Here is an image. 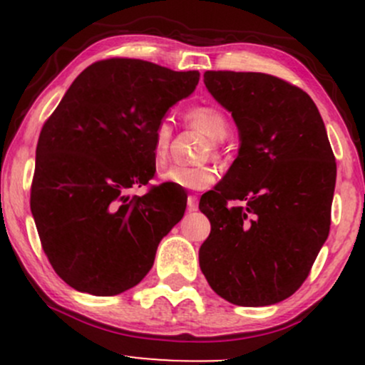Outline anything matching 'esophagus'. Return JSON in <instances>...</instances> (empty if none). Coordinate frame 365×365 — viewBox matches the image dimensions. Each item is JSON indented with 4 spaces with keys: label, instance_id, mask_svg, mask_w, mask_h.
<instances>
[{
    "label": "esophagus",
    "instance_id": "esophagus-1",
    "mask_svg": "<svg viewBox=\"0 0 365 365\" xmlns=\"http://www.w3.org/2000/svg\"><path fill=\"white\" fill-rule=\"evenodd\" d=\"M197 207H199L197 197L195 195H188L187 197V209H188V211H197Z\"/></svg>",
    "mask_w": 365,
    "mask_h": 365
}]
</instances>
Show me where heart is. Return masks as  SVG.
Returning <instances> with one entry per match:
<instances>
[{
  "label": "heart",
  "mask_w": 365,
  "mask_h": 365,
  "mask_svg": "<svg viewBox=\"0 0 365 365\" xmlns=\"http://www.w3.org/2000/svg\"><path fill=\"white\" fill-rule=\"evenodd\" d=\"M185 120L188 125L204 132L212 145L216 142L223 140L230 132V121L220 108L209 106V104H200L194 106L185 113ZM171 123L168 120H161L153 132V158L154 161L163 163L168 154V148L171 142ZM159 180L170 187L183 188V190H204L211 187L216 180V171L212 166H182L171 165L159 173Z\"/></svg>",
  "instance_id": "1"
}]
</instances>
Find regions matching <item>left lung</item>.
I'll use <instances>...</instances> for the list:
<instances>
[{
  "instance_id": "left-lung-1",
  "label": "left lung",
  "mask_w": 365,
  "mask_h": 365,
  "mask_svg": "<svg viewBox=\"0 0 365 365\" xmlns=\"http://www.w3.org/2000/svg\"><path fill=\"white\" fill-rule=\"evenodd\" d=\"M204 83L232 113L240 148L200 197L211 221L200 271L228 302L278 304L305 282L329 233L336 163L324 121L309 94L273 75L206 72Z\"/></svg>"
}]
</instances>
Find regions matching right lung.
Masks as SVG:
<instances>
[{"label":"right lung","instance_id":"add662e5","mask_svg":"<svg viewBox=\"0 0 365 365\" xmlns=\"http://www.w3.org/2000/svg\"><path fill=\"white\" fill-rule=\"evenodd\" d=\"M199 72L130 58L87 66L41 130L31 211L43 250L66 284L118 295L142 282L159 242L185 212L154 177L153 132L194 92Z\"/></svg>","mask_w":365,"mask_h":365}]
</instances>
